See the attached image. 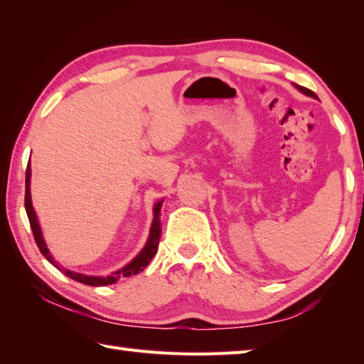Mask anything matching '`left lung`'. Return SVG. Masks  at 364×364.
Listing matches in <instances>:
<instances>
[{"instance_id":"1","label":"left lung","mask_w":364,"mask_h":364,"mask_svg":"<svg viewBox=\"0 0 364 364\" xmlns=\"http://www.w3.org/2000/svg\"><path fill=\"white\" fill-rule=\"evenodd\" d=\"M294 87L297 88L299 92L301 93H304V95H306V96H311V98H318L316 95H314V92H311V90H309V88H305V87H301V85H297V84H294Z\"/></svg>"}]
</instances>
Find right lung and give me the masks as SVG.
I'll return each mask as SVG.
<instances>
[{
	"label": "right lung",
	"instance_id": "right-lung-1",
	"mask_svg": "<svg viewBox=\"0 0 364 364\" xmlns=\"http://www.w3.org/2000/svg\"><path fill=\"white\" fill-rule=\"evenodd\" d=\"M31 165L28 164V168H26V193H24V208H26V213H28V218H29V224H31V229H32V233H34V240L40 249V252H42V255L46 258L48 262L53 263L54 266L55 262L53 260V257L50 254V250H48L46 247V243L43 240V235H42V229H40L38 225V220H37V215L34 212V207H32V203H31ZM161 203L164 200H159V203L154 204V220H152V224H151V230H149V238L146 241V245H144V247L141 249V252L136 255L134 260L131 263H127L124 268H121L118 271H115L114 274H110V276L107 277H95V276H85V274H79V272H73L70 269H62V268H58L65 274L67 277L76 280V282H80V284L84 285H90V287H104V285H110V284H115V282L119 279V277H129V276H135V274L141 272L146 266L149 264V262L154 258V255L157 254V247H159V241H160V235H161V224H160V208H161Z\"/></svg>",
	"mask_w": 364,
	"mask_h": 364
}]
</instances>
